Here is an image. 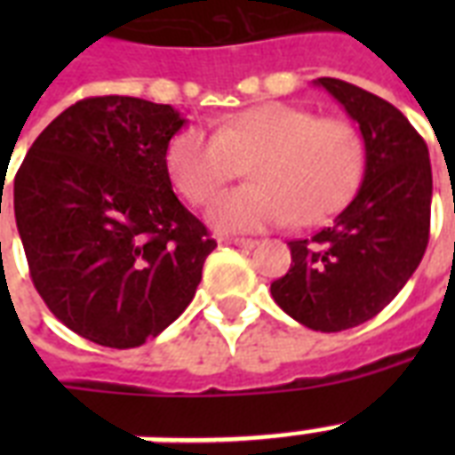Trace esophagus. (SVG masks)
I'll return each instance as SVG.
<instances>
[{
  "mask_svg": "<svg viewBox=\"0 0 455 455\" xmlns=\"http://www.w3.org/2000/svg\"><path fill=\"white\" fill-rule=\"evenodd\" d=\"M227 243H231V245H235V248H245V250H252L257 245V241H252V238H228Z\"/></svg>",
  "mask_w": 455,
  "mask_h": 455,
  "instance_id": "34e87169",
  "label": "esophagus"
}]
</instances>
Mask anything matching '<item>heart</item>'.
<instances>
[{"label": "heart", "mask_w": 455, "mask_h": 455, "mask_svg": "<svg viewBox=\"0 0 455 455\" xmlns=\"http://www.w3.org/2000/svg\"><path fill=\"white\" fill-rule=\"evenodd\" d=\"M245 163L252 184L220 196L207 212L220 231L328 220L356 191L366 144L345 120L269 101L221 117L212 132L186 127L164 151L172 184L193 205L210 203Z\"/></svg>", "instance_id": "b5f03b06"}]
</instances>
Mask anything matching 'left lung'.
<instances>
[{
  "mask_svg": "<svg viewBox=\"0 0 455 455\" xmlns=\"http://www.w3.org/2000/svg\"><path fill=\"white\" fill-rule=\"evenodd\" d=\"M314 84L359 124L363 181L331 227L288 243L292 264L271 298L311 331L338 332L380 314L418 269L430 238L432 167L423 137L392 103L335 77Z\"/></svg>",
  "mask_w": 455,
  "mask_h": 455,
  "instance_id": "8db88e82",
  "label": "left lung"
}]
</instances>
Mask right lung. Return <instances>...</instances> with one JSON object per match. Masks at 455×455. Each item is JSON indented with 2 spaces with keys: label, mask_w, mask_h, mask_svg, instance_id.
I'll return each mask as SVG.
<instances>
[{
  "label": "right lung",
  "mask_w": 455,
  "mask_h": 455,
  "mask_svg": "<svg viewBox=\"0 0 455 455\" xmlns=\"http://www.w3.org/2000/svg\"><path fill=\"white\" fill-rule=\"evenodd\" d=\"M186 117L134 96H94L35 139L13 179L32 283L60 323L130 349L181 316L217 248L172 191L170 139Z\"/></svg>",
  "instance_id": "add662e5"
}]
</instances>
